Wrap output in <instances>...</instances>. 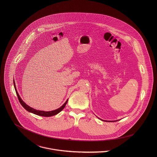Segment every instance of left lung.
Wrapping results in <instances>:
<instances>
[{"label":"left lung","instance_id":"1","mask_svg":"<svg viewBox=\"0 0 157 157\" xmlns=\"http://www.w3.org/2000/svg\"><path fill=\"white\" fill-rule=\"evenodd\" d=\"M100 120H102V121H107V120H101V119H100V118H99Z\"/></svg>","mask_w":157,"mask_h":157}]
</instances>
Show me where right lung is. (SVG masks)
Listing matches in <instances>:
<instances>
[{"instance_id": "add662e5", "label": "right lung", "mask_w": 157, "mask_h": 157, "mask_svg": "<svg viewBox=\"0 0 157 157\" xmlns=\"http://www.w3.org/2000/svg\"><path fill=\"white\" fill-rule=\"evenodd\" d=\"M13 83H14V88H15V90H16V94L17 95V97H18V99H19V101L20 102V103L21 104V105L28 112H31L33 113H34L36 115H39V116H42V117H51V116H53V115H57V113H59V112H61L65 107L66 105L67 104V100L68 99H67V100L66 101V102L61 106L59 108L56 109V110H54V111H39V110H36L34 108H32L31 107L29 106L28 105H27L22 100V98H21L20 95H19V93L17 90L16 89V84H15V82H14V80H13Z\"/></svg>"}]
</instances>
